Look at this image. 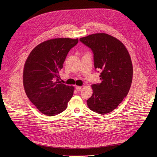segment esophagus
Masks as SVG:
<instances>
[{
	"instance_id": "esophagus-1",
	"label": "esophagus",
	"mask_w": 157,
	"mask_h": 157,
	"mask_svg": "<svg viewBox=\"0 0 157 157\" xmlns=\"http://www.w3.org/2000/svg\"><path fill=\"white\" fill-rule=\"evenodd\" d=\"M75 89H76V90H77V91L79 92V91H80V90H82V87H81V86H77L75 87Z\"/></svg>"
}]
</instances>
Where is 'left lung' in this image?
<instances>
[{
  "instance_id": "8db88e82",
  "label": "left lung",
  "mask_w": 157,
  "mask_h": 157,
  "mask_svg": "<svg viewBox=\"0 0 157 157\" xmlns=\"http://www.w3.org/2000/svg\"><path fill=\"white\" fill-rule=\"evenodd\" d=\"M80 41L92 50L94 67L101 72V83L91 86L93 94L87 105L100 114L112 112L126 97L131 86L133 67L129 54L122 42L105 33L91 34Z\"/></svg>"
}]
</instances>
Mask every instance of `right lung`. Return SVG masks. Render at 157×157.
Returning a JSON list of instances; mask_svg holds the SVG:
<instances>
[{
	"label": "right lung",
	"instance_id": "right-lung-1",
	"mask_svg": "<svg viewBox=\"0 0 157 157\" xmlns=\"http://www.w3.org/2000/svg\"><path fill=\"white\" fill-rule=\"evenodd\" d=\"M78 39H54L36 46L24 66L23 80L26 94L39 111L54 116L64 111L74 88L61 83L59 71Z\"/></svg>",
	"mask_w": 157,
	"mask_h": 157
}]
</instances>
